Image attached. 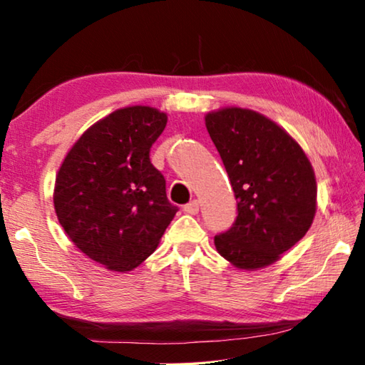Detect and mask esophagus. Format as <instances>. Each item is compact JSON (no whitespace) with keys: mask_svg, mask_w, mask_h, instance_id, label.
Wrapping results in <instances>:
<instances>
[{"mask_svg":"<svg viewBox=\"0 0 365 365\" xmlns=\"http://www.w3.org/2000/svg\"><path fill=\"white\" fill-rule=\"evenodd\" d=\"M184 212H186L187 215H197L199 213V202L194 200L187 203V205H184Z\"/></svg>","mask_w":365,"mask_h":365,"instance_id":"34e87169","label":"esophagus"}]
</instances>
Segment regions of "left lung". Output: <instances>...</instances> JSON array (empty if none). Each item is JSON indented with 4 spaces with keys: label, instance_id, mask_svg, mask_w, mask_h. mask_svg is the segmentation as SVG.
<instances>
[{
    "label": "left lung",
    "instance_id": "8db88e82",
    "mask_svg": "<svg viewBox=\"0 0 365 365\" xmlns=\"http://www.w3.org/2000/svg\"><path fill=\"white\" fill-rule=\"evenodd\" d=\"M210 138L231 179L237 220L215 235L222 258L255 271L280 259L304 237L317 210V184L308 155L276 121L250 108L205 115Z\"/></svg>",
    "mask_w": 365,
    "mask_h": 365
}]
</instances>
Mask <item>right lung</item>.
<instances>
[{"mask_svg":"<svg viewBox=\"0 0 365 365\" xmlns=\"http://www.w3.org/2000/svg\"><path fill=\"white\" fill-rule=\"evenodd\" d=\"M166 121L155 107L118 108L76 139L57 171V220L76 248L108 271H133L150 257L178 212L149 158Z\"/></svg>","mask_w":365,"mask_h":365,"instance_id":"right-lung-1","label":"right lung"}]
</instances>
